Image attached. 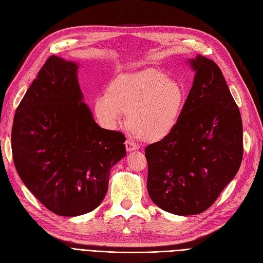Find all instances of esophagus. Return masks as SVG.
<instances>
[{"label":"esophagus","mask_w":263,"mask_h":263,"mask_svg":"<svg viewBox=\"0 0 263 263\" xmlns=\"http://www.w3.org/2000/svg\"><path fill=\"white\" fill-rule=\"evenodd\" d=\"M125 147H126V150H127V152H132V151H135V150L138 149V147L136 146V144L132 140H126L125 141Z\"/></svg>","instance_id":"34e87169"}]
</instances>
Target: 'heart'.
I'll return each instance as SVG.
<instances>
[{
    "mask_svg": "<svg viewBox=\"0 0 263 263\" xmlns=\"http://www.w3.org/2000/svg\"><path fill=\"white\" fill-rule=\"evenodd\" d=\"M186 91L162 71L147 69L113 79L106 93L96 97L95 113L100 123L114 128L124 112L128 128L139 139L158 142L173 132L183 114Z\"/></svg>",
    "mask_w": 263,
    "mask_h": 263,
    "instance_id": "b5f03b06",
    "label": "heart"
}]
</instances>
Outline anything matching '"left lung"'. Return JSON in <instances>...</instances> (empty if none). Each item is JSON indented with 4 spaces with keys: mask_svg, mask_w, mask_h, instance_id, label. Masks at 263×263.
I'll use <instances>...</instances> for the list:
<instances>
[{
    "mask_svg": "<svg viewBox=\"0 0 263 263\" xmlns=\"http://www.w3.org/2000/svg\"><path fill=\"white\" fill-rule=\"evenodd\" d=\"M190 65L196 75L176 128L144 149L151 200L177 215L209 209L236 175L243 153L239 108L220 67L201 55Z\"/></svg>",
    "mask_w": 263,
    "mask_h": 263,
    "instance_id": "obj_1",
    "label": "left lung"
}]
</instances>
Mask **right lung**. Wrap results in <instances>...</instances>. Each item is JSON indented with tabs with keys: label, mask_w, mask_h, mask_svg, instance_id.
<instances>
[{
	"label": "right lung",
	"mask_w": 263,
	"mask_h": 263,
	"mask_svg": "<svg viewBox=\"0 0 263 263\" xmlns=\"http://www.w3.org/2000/svg\"><path fill=\"white\" fill-rule=\"evenodd\" d=\"M77 69L76 63L51 55L17 106L12 128L18 175L62 216L95 210L111 168L126 156L124 134L101 128L83 102Z\"/></svg>",
	"instance_id": "obj_1"
}]
</instances>
